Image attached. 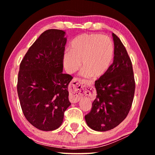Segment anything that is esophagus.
<instances>
[{
    "instance_id": "esophagus-1",
    "label": "esophagus",
    "mask_w": 155,
    "mask_h": 155,
    "mask_svg": "<svg viewBox=\"0 0 155 155\" xmlns=\"http://www.w3.org/2000/svg\"><path fill=\"white\" fill-rule=\"evenodd\" d=\"M88 84L79 79H74L70 87L69 99L71 103H77L84 95H87V87Z\"/></svg>"
}]
</instances>
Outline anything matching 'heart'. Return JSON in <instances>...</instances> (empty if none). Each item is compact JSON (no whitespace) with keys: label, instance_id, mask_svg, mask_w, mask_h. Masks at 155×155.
I'll return each mask as SVG.
<instances>
[{"label":"heart","instance_id":"obj_1","mask_svg":"<svg viewBox=\"0 0 155 155\" xmlns=\"http://www.w3.org/2000/svg\"><path fill=\"white\" fill-rule=\"evenodd\" d=\"M114 58V44L111 38L101 34H83L71 41L70 48L63 54L64 70L70 74L81 68L85 78H98L107 74Z\"/></svg>","mask_w":155,"mask_h":155}]
</instances>
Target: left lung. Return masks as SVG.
<instances>
[{"instance_id": "8db88e82", "label": "left lung", "mask_w": 155, "mask_h": 155, "mask_svg": "<svg viewBox=\"0 0 155 155\" xmlns=\"http://www.w3.org/2000/svg\"><path fill=\"white\" fill-rule=\"evenodd\" d=\"M114 59L107 74L94 84L96 99L91 112L85 116L90 128L106 131L115 128L126 118L131 107L135 81L131 60L118 37L112 33Z\"/></svg>"}]
</instances>
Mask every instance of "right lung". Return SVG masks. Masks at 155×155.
Returning <instances> with one entry per match:
<instances>
[{
  "label": "right lung",
  "instance_id": "1",
  "mask_svg": "<svg viewBox=\"0 0 155 155\" xmlns=\"http://www.w3.org/2000/svg\"><path fill=\"white\" fill-rule=\"evenodd\" d=\"M64 35L61 30L45 31L20 64L17 92L21 107L27 120L42 131L58 128L71 105L68 85L72 77L63 73Z\"/></svg>",
  "mask_w": 155,
  "mask_h": 155
}]
</instances>
